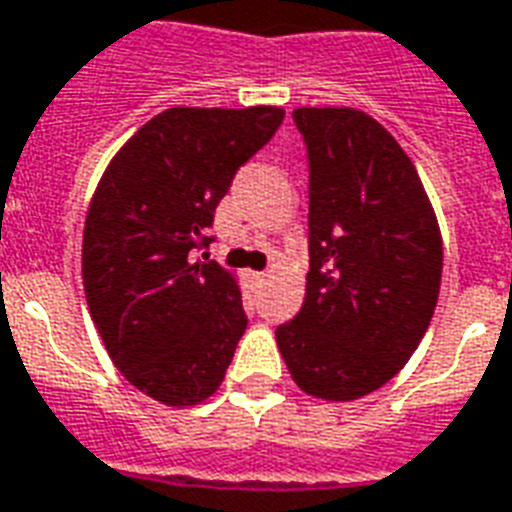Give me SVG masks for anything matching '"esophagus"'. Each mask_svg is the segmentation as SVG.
Masks as SVG:
<instances>
[{
	"label": "esophagus",
	"instance_id": "1",
	"mask_svg": "<svg viewBox=\"0 0 512 512\" xmlns=\"http://www.w3.org/2000/svg\"><path fill=\"white\" fill-rule=\"evenodd\" d=\"M248 278H251L253 283H264V280H267V272H248Z\"/></svg>",
	"mask_w": 512,
	"mask_h": 512
}]
</instances>
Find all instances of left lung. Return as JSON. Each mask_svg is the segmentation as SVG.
<instances>
[{"mask_svg": "<svg viewBox=\"0 0 512 512\" xmlns=\"http://www.w3.org/2000/svg\"><path fill=\"white\" fill-rule=\"evenodd\" d=\"M310 156V272L275 332L307 397L353 402L394 378L429 329L443 234L413 161L356 107H297Z\"/></svg>", "mask_w": 512, "mask_h": 512, "instance_id": "1", "label": "left lung"}]
</instances>
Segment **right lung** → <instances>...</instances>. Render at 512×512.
Masks as SVG:
<instances>
[{
	"label": "right lung",
	"mask_w": 512,
	"mask_h": 512,
	"mask_svg": "<svg viewBox=\"0 0 512 512\" xmlns=\"http://www.w3.org/2000/svg\"><path fill=\"white\" fill-rule=\"evenodd\" d=\"M283 107H169L121 145L83 226V288L107 356L134 388L194 407L224 383L248 318L237 275L194 259L234 172Z\"/></svg>",
	"instance_id": "right-lung-1"
}]
</instances>
